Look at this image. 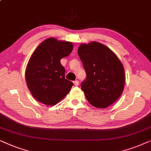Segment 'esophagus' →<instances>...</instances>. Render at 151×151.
<instances>
[{
  "instance_id": "34e87169",
  "label": "esophagus",
  "mask_w": 151,
  "mask_h": 151,
  "mask_svg": "<svg viewBox=\"0 0 151 151\" xmlns=\"http://www.w3.org/2000/svg\"><path fill=\"white\" fill-rule=\"evenodd\" d=\"M74 85L75 86H77L79 85V81H74Z\"/></svg>"
}]
</instances>
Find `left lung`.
Returning a JSON list of instances; mask_svg holds the SVG:
<instances>
[{
	"label": "left lung",
	"mask_w": 151,
	"mask_h": 151,
	"mask_svg": "<svg viewBox=\"0 0 151 151\" xmlns=\"http://www.w3.org/2000/svg\"><path fill=\"white\" fill-rule=\"evenodd\" d=\"M78 55L86 72L81 90L89 103L106 108L119 98L125 84V72L119 58L107 46L92 41L82 43Z\"/></svg>",
	"instance_id": "1"
}]
</instances>
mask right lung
Wrapping results in <instances>:
<instances>
[{
    "mask_svg": "<svg viewBox=\"0 0 151 151\" xmlns=\"http://www.w3.org/2000/svg\"><path fill=\"white\" fill-rule=\"evenodd\" d=\"M73 49L71 42L53 37L44 40L36 48L25 70V81L32 95L47 106H55L71 90L73 83L65 79L61 59Z\"/></svg>",
    "mask_w": 151,
    "mask_h": 151,
    "instance_id": "obj_1",
    "label": "right lung"
}]
</instances>
